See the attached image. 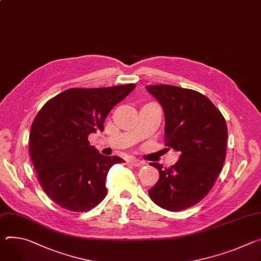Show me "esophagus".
<instances>
[{
	"instance_id": "34e87169",
	"label": "esophagus",
	"mask_w": 261,
	"mask_h": 261,
	"mask_svg": "<svg viewBox=\"0 0 261 261\" xmlns=\"http://www.w3.org/2000/svg\"><path fill=\"white\" fill-rule=\"evenodd\" d=\"M129 162H130L132 165H134V167H138V165L145 163L143 160L139 159V158H136V157H132V158H130V159H129Z\"/></svg>"
}]
</instances>
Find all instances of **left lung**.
Masks as SVG:
<instances>
[{"mask_svg":"<svg viewBox=\"0 0 261 261\" xmlns=\"http://www.w3.org/2000/svg\"><path fill=\"white\" fill-rule=\"evenodd\" d=\"M165 116L164 144L180 153L171 168L159 163V179L149 191L154 203L181 211L202 201L215 185L226 159L225 117L199 91L174 85H148Z\"/></svg>","mask_w":261,"mask_h":261,"instance_id":"1","label":"left lung"}]
</instances>
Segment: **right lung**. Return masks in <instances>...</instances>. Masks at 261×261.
Returning <instances> with one entry per match:
<instances>
[{"label":"right lung","mask_w":261,"mask_h":261,"mask_svg":"<svg viewBox=\"0 0 261 261\" xmlns=\"http://www.w3.org/2000/svg\"><path fill=\"white\" fill-rule=\"evenodd\" d=\"M135 86L69 88L36 114L29 135L30 157L43 192L62 208L84 212L105 198L110 168L125 161L100 154L89 145L88 135L104 130L110 110Z\"/></svg>","instance_id":"right-lung-1"}]
</instances>
